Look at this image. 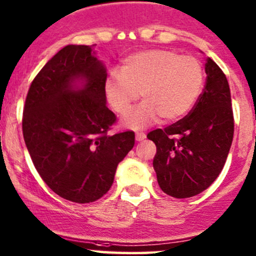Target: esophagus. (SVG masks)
<instances>
[{
	"label": "esophagus",
	"mask_w": 256,
	"mask_h": 256,
	"mask_svg": "<svg viewBox=\"0 0 256 256\" xmlns=\"http://www.w3.org/2000/svg\"><path fill=\"white\" fill-rule=\"evenodd\" d=\"M146 139V134L142 133V132H138L136 134H135V140L136 141H144Z\"/></svg>",
	"instance_id": "1"
}]
</instances>
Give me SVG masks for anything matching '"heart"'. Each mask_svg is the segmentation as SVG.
<instances>
[{
  "mask_svg": "<svg viewBox=\"0 0 256 256\" xmlns=\"http://www.w3.org/2000/svg\"><path fill=\"white\" fill-rule=\"evenodd\" d=\"M204 85V69L196 57L172 50L135 52L112 69L105 79V94L114 110L124 115L141 97L145 102L123 120L138 129L156 122H174L193 109Z\"/></svg>",
  "mask_w": 256,
  "mask_h": 256,
  "instance_id": "1",
  "label": "heart"
}]
</instances>
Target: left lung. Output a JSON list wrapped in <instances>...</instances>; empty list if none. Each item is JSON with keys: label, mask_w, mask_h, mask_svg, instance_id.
Masks as SVG:
<instances>
[{"label": "left lung", "mask_w": 256, "mask_h": 256, "mask_svg": "<svg viewBox=\"0 0 256 256\" xmlns=\"http://www.w3.org/2000/svg\"><path fill=\"white\" fill-rule=\"evenodd\" d=\"M206 85L194 108L182 120L147 138L157 146L153 168L165 194L186 199L200 194L223 170L234 138L230 87L208 57Z\"/></svg>", "instance_id": "8db88e82"}]
</instances>
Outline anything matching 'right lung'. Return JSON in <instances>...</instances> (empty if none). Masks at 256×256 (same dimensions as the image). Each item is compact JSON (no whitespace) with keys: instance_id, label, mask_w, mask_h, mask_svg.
<instances>
[{"instance_id":"add662e5","label":"right lung","mask_w":256,"mask_h":256,"mask_svg":"<svg viewBox=\"0 0 256 256\" xmlns=\"http://www.w3.org/2000/svg\"><path fill=\"white\" fill-rule=\"evenodd\" d=\"M105 79L91 46L67 45L33 79L24 106V139L34 168L51 190L73 202L106 194L135 142L132 130L108 134L116 116L106 106Z\"/></svg>"}]
</instances>
